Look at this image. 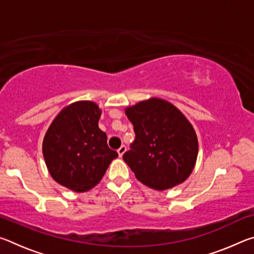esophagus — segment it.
I'll use <instances>...</instances> for the list:
<instances>
[{"mask_svg":"<svg viewBox=\"0 0 254 254\" xmlns=\"http://www.w3.org/2000/svg\"><path fill=\"white\" fill-rule=\"evenodd\" d=\"M126 151H127V147H126V145H121V147H120V148H119V150H118L119 156H120V157H122L123 154H124V152H126Z\"/></svg>","mask_w":254,"mask_h":254,"instance_id":"1","label":"esophagus"}]
</instances>
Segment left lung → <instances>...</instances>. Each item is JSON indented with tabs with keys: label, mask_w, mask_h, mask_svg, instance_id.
Wrapping results in <instances>:
<instances>
[{
	"label": "left lung",
	"mask_w": 254,
	"mask_h": 254,
	"mask_svg": "<svg viewBox=\"0 0 254 254\" xmlns=\"http://www.w3.org/2000/svg\"><path fill=\"white\" fill-rule=\"evenodd\" d=\"M135 140L123 160L136 179L165 190L186 180L194 169L198 141L194 127L171 103L150 98L126 110Z\"/></svg>",
	"instance_id": "obj_1"
}]
</instances>
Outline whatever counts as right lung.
<instances>
[{
    "label": "right lung",
    "mask_w": 254,
    "mask_h": 254,
    "mask_svg": "<svg viewBox=\"0 0 254 254\" xmlns=\"http://www.w3.org/2000/svg\"><path fill=\"white\" fill-rule=\"evenodd\" d=\"M101 113L94 102L72 103L55 118L44 137L42 153L51 177L77 192L96 186L119 157L98 127Z\"/></svg>",
    "instance_id": "1"
}]
</instances>
